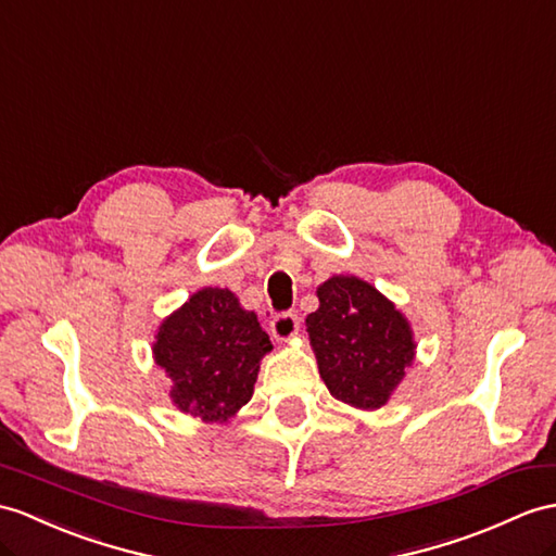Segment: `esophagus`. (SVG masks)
<instances>
[{
	"label": "esophagus",
	"mask_w": 556,
	"mask_h": 556,
	"mask_svg": "<svg viewBox=\"0 0 556 556\" xmlns=\"http://www.w3.org/2000/svg\"><path fill=\"white\" fill-rule=\"evenodd\" d=\"M270 332H274L276 340H292L300 332V318H296V314H276L270 318Z\"/></svg>",
	"instance_id": "34e87169"
}]
</instances>
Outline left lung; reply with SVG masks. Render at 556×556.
I'll return each mask as SVG.
<instances>
[{"label": "left lung", "mask_w": 556, "mask_h": 556, "mask_svg": "<svg viewBox=\"0 0 556 556\" xmlns=\"http://www.w3.org/2000/svg\"><path fill=\"white\" fill-rule=\"evenodd\" d=\"M318 300V311L306 318V332L325 387L354 408H380L415 356L408 320L354 276L325 280Z\"/></svg>", "instance_id": "obj_1"}]
</instances>
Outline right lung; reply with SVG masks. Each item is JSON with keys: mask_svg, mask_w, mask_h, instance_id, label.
<instances>
[{"mask_svg": "<svg viewBox=\"0 0 556 556\" xmlns=\"http://www.w3.org/2000/svg\"><path fill=\"white\" fill-rule=\"evenodd\" d=\"M270 349L260 320L231 290L205 288L160 325L153 354L172 377L176 408L226 422L252 399L260 361Z\"/></svg>", "mask_w": 556, "mask_h": 556, "instance_id": "right-lung-1", "label": "right lung"}]
</instances>
